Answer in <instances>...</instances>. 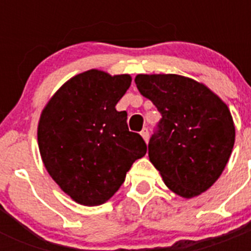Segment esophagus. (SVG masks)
I'll return each instance as SVG.
<instances>
[{
	"instance_id": "34e87169",
	"label": "esophagus",
	"mask_w": 251,
	"mask_h": 251,
	"mask_svg": "<svg viewBox=\"0 0 251 251\" xmlns=\"http://www.w3.org/2000/svg\"><path fill=\"white\" fill-rule=\"evenodd\" d=\"M141 136L143 137V139H145L146 142H148V138H150V130H148V128H143V129H142Z\"/></svg>"
}]
</instances>
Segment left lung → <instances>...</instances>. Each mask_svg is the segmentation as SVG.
Wrapping results in <instances>:
<instances>
[{
	"instance_id": "1",
	"label": "left lung",
	"mask_w": 251,
	"mask_h": 251,
	"mask_svg": "<svg viewBox=\"0 0 251 251\" xmlns=\"http://www.w3.org/2000/svg\"><path fill=\"white\" fill-rule=\"evenodd\" d=\"M139 93L161 113L148 156L171 191L185 199L211 187L229 161L235 127L225 103L190 77L139 74Z\"/></svg>"
}]
</instances>
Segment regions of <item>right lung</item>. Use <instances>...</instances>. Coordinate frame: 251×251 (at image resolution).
Masks as SVG:
<instances>
[{
    "mask_svg": "<svg viewBox=\"0 0 251 251\" xmlns=\"http://www.w3.org/2000/svg\"><path fill=\"white\" fill-rule=\"evenodd\" d=\"M130 81L127 74L81 73L43 110L37 141L44 165L60 188L81 205L109 200L133 162L147 152L141 134L128 129L127 113L115 109Z\"/></svg>",
    "mask_w": 251,
    "mask_h": 251,
    "instance_id": "1",
    "label": "right lung"
}]
</instances>
